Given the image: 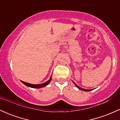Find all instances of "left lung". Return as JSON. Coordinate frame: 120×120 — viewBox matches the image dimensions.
<instances>
[{"instance_id": "left-lung-1", "label": "left lung", "mask_w": 120, "mask_h": 120, "mask_svg": "<svg viewBox=\"0 0 120 120\" xmlns=\"http://www.w3.org/2000/svg\"><path fill=\"white\" fill-rule=\"evenodd\" d=\"M72 82H73V83L74 84H75V85L76 86V87H77V88H78V89H79V90H82V91H92V90H93L94 89H92V90H86V89H85V88H81L80 87H79L77 85V84L75 82H74L73 81H72Z\"/></svg>"}]
</instances>
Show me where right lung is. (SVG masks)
Returning <instances> with one entry per match:
<instances>
[{
    "mask_svg": "<svg viewBox=\"0 0 120 120\" xmlns=\"http://www.w3.org/2000/svg\"><path fill=\"white\" fill-rule=\"evenodd\" d=\"M52 75H51V77H50V78H49V79L48 81H47V82H44V83H42V84L34 85V84L29 83L23 82V81H21V82L23 83V84H24L26 86L29 87H31V88H42V87H44L46 86H47L48 85H49V83L51 82V81L52 80Z\"/></svg>",
    "mask_w": 120,
    "mask_h": 120,
    "instance_id": "obj_1",
    "label": "right lung"
}]
</instances>
